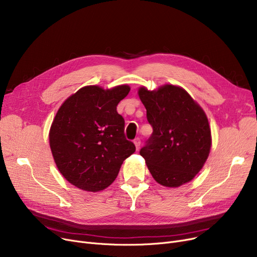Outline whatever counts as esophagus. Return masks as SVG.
<instances>
[{"label": "esophagus", "instance_id": "obj_1", "mask_svg": "<svg viewBox=\"0 0 257 257\" xmlns=\"http://www.w3.org/2000/svg\"><path fill=\"white\" fill-rule=\"evenodd\" d=\"M134 145H136V147H137V150L139 151L140 150V148H141V139L140 138H137L136 140H134Z\"/></svg>", "mask_w": 257, "mask_h": 257}]
</instances>
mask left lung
<instances>
[{
  "label": "left lung",
  "mask_w": 257,
  "mask_h": 257,
  "mask_svg": "<svg viewBox=\"0 0 257 257\" xmlns=\"http://www.w3.org/2000/svg\"><path fill=\"white\" fill-rule=\"evenodd\" d=\"M153 128L140 154L161 185L178 187L191 181L209 155L211 134L203 109L183 88L167 84L139 89Z\"/></svg>",
  "instance_id": "left-lung-1"
}]
</instances>
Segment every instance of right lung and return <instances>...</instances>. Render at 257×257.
Returning <instances> with one entry per match:
<instances>
[{
    "mask_svg": "<svg viewBox=\"0 0 257 257\" xmlns=\"http://www.w3.org/2000/svg\"><path fill=\"white\" fill-rule=\"evenodd\" d=\"M128 85L80 88L60 106L50 129V147L62 176L87 192H99L116 178L123 161L136 152L125 138L116 106Z\"/></svg>",
    "mask_w": 257,
    "mask_h": 257,
    "instance_id": "1",
    "label": "right lung"
}]
</instances>
